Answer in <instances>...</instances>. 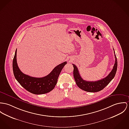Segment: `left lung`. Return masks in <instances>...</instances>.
<instances>
[{
    "label": "left lung",
    "mask_w": 129,
    "mask_h": 129,
    "mask_svg": "<svg viewBox=\"0 0 129 129\" xmlns=\"http://www.w3.org/2000/svg\"><path fill=\"white\" fill-rule=\"evenodd\" d=\"M114 53L115 60L113 69L108 76H107L105 78H103V79H100L97 81H89L83 80L80 76L79 71L77 66L75 64H73L74 67V77L77 85L79 88L87 92H96L104 89L106 86L109 84L111 80L115 77L117 68V58L115 53V51H114Z\"/></svg>",
    "instance_id": "1"
}]
</instances>
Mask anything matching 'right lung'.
Returning <instances> with one entry per match:
<instances>
[{
  "mask_svg": "<svg viewBox=\"0 0 129 129\" xmlns=\"http://www.w3.org/2000/svg\"><path fill=\"white\" fill-rule=\"evenodd\" d=\"M17 50L13 61V70L14 76L20 84L28 92L36 95L46 94L54 89L60 73L67 62L56 66L48 75L44 77H32L23 74L19 69L17 62Z\"/></svg>",
  "mask_w": 129,
  "mask_h": 129,
  "instance_id": "right-lung-1",
  "label": "right lung"
}]
</instances>
